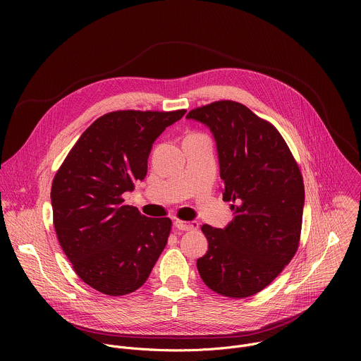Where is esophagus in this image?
<instances>
[{
    "mask_svg": "<svg viewBox=\"0 0 361 361\" xmlns=\"http://www.w3.org/2000/svg\"><path fill=\"white\" fill-rule=\"evenodd\" d=\"M176 228L181 230V231H192L198 228V223L197 221H181V220H176L174 221Z\"/></svg>",
    "mask_w": 361,
    "mask_h": 361,
    "instance_id": "34e87169",
    "label": "esophagus"
}]
</instances>
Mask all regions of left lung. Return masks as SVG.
Here are the masks:
<instances>
[{
	"label": "left lung",
	"instance_id": "1",
	"mask_svg": "<svg viewBox=\"0 0 361 361\" xmlns=\"http://www.w3.org/2000/svg\"><path fill=\"white\" fill-rule=\"evenodd\" d=\"M213 133L223 200L233 220L224 228L201 227L209 250L197 260L209 288L244 298L266 288L294 257L302 221L304 184L291 152L270 123L235 101L191 110Z\"/></svg>",
	"mask_w": 361,
	"mask_h": 361
}]
</instances>
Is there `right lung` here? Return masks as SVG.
Returning <instances> with one entry per match:
<instances>
[{"label": "right lung", "instance_id": "right-lung-1", "mask_svg": "<svg viewBox=\"0 0 361 361\" xmlns=\"http://www.w3.org/2000/svg\"><path fill=\"white\" fill-rule=\"evenodd\" d=\"M185 110L114 111L78 138L51 187L54 228L77 276L109 295L140 288L163 252L171 220L149 219L123 194L147 176L152 144Z\"/></svg>", "mask_w": 361, "mask_h": 361}]
</instances>
